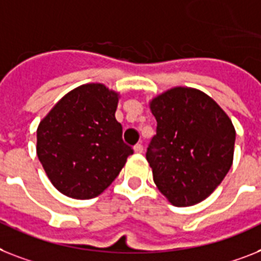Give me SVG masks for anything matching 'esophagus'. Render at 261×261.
Wrapping results in <instances>:
<instances>
[{
	"instance_id": "34e87169",
	"label": "esophagus",
	"mask_w": 261,
	"mask_h": 261,
	"mask_svg": "<svg viewBox=\"0 0 261 261\" xmlns=\"http://www.w3.org/2000/svg\"><path fill=\"white\" fill-rule=\"evenodd\" d=\"M133 150H135V153H143L144 146L141 145V144H136V145L133 146Z\"/></svg>"
}]
</instances>
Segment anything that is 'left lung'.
<instances>
[{
	"label": "left lung",
	"mask_w": 261,
	"mask_h": 261,
	"mask_svg": "<svg viewBox=\"0 0 261 261\" xmlns=\"http://www.w3.org/2000/svg\"><path fill=\"white\" fill-rule=\"evenodd\" d=\"M149 108L157 121L146 150L154 184L176 206L203 201L232 167L236 132L231 118L193 88L168 89Z\"/></svg>",
	"instance_id": "left-lung-1"
}]
</instances>
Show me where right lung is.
Listing matches in <instances>:
<instances>
[{
    "instance_id": "right-lung-1",
    "label": "right lung",
    "mask_w": 261,
    "mask_h": 261,
    "mask_svg": "<svg viewBox=\"0 0 261 261\" xmlns=\"http://www.w3.org/2000/svg\"><path fill=\"white\" fill-rule=\"evenodd\" d=\"M118 97L104 84H85L66 93L41 120L38 160L51 184L68 197L101 195L133 153L115 117Z\"/></svg>"
}]
</instances>
